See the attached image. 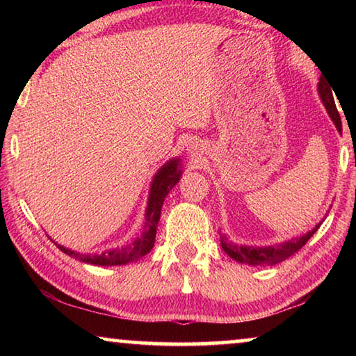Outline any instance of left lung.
<instances>
[{
	"mask_svg": "<svg viewBox=\"0 0 356 356\" xmlns=\"http://www.w3.org/2000/svg\"><path fill=\"white\" fill-rule=\"evenodd\" d=\"M330 84L327 80H323L321 76V80H318L317 84V91L318 95H321V100L323 106L327 108V113L328 116L333 120V124L336 125L337 131H342V124H341V118H339V113L336 110V104H334V99H333V92H331ZM334 91V89H333ZM323 221V220H322ZM322 221L318 222V225L311 229L309 232L303 234V236L300 237H295L292 240H287V242H282L278 245H268V246H251V245H236L232 243L231 240L226 237V234H221L220 236V243H221V248L225 250L226 254L229 257H232L234 261H237L240 264H248V265H275V264H280L282 261H286L287 257H291L292 254H295L301 246H303L308 240L314 236L316 231L318 229V226L322 225Z\"/></svg>",
	"mask_w": 356,
	"mask_h": 356,
	"instance_id": "obj_1",
	"label": "left lung"
}]
</instances>
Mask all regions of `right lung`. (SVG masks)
<instances>
[{
	"label": "right lung",
	"instance_id": "right-lung-1",
	"mask_svg": "<svg viewBox=\"0 0 356 356\" xmlns=\"http://www.w3.org/2000/svg\"><path fill=\"white\" fill-rule=\"evenodd\" d=\"M182 163H180L179 156H174V159L168 160L166 163L160 168L159 171L155 172L152 179V184H150L149 190V197H147V206H146V213H144V225H143V232L141 236L135 237L131 242H127L122 246H118V248L105 250L102 252H89V254H83V252L74 251L70 248H65V246L56 243L59 250L70 257L78 259L80 262L91 264V265H99V267H111V265H125L130 262L140 261L147 252L154 248L155 243V234H156V226H159L160 221V213H161V206H163L165 197L168 196L176 184L182 177Z\"/></svg>",
	"mask_w": 356,
	"mask_h": 356
}]
</instances>
